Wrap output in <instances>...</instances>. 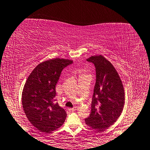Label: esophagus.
Segmentation results:
<instances>
[{"label": "esophagus", "instance_id": "obj_1", "mask_svg": "<svg viewBox=\"0 0 150 150\" xmlns=\"http://www.w3.org/2000/svg\"><path fill=\"white\" fill-rule=\"evenodd\" d=\"M77 107H73V108L69 109V111H70V112H73V111H75L77 110Z\"/></svg>", "mask_w": 150, "mask_h": 150}]
</instances>
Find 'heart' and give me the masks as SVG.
I'll return each instance as SVG.
<instances>
[{
    "instance_id": "heart-1",
    "label": "heart",
    "mask_w": 150,
    "mask_h": 150,
    "mask_svg": "<svg viewBox=\"0 0 150 150\" xmlns=\"http://www.w3.org/2000/svg\"><path fill=\"white\" fill-rule=\"evenodd\" d=\"M85 75L84 74V70H82L81 71V75Z\"/></svg>"
}]
</instances>
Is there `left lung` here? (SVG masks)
Returning <instances> with one entry per match:
<instances>
[{
	"mask_svg": "<svg viewBox=\"0 0 150 150\" xmlns=\"http://www.w3.org/2000/svg\"><path fill=\"white\" fill-rule=\"evenodd\" d=\"M88 62L96 68L90 116L85 119L86 125L101 132L117 121L124 106V90L122 81L113 64L102 55L92 56Z\"/></svg>",
	"mask_w": 150,
	"mask_h": 150,
	"instance_id": "1",
	"label": "left lung"
}]
</instances>
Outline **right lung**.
I'll list each match as a JSON object with an SVG mask.
<instances>
[{
	"label": "right lung",
	"mask_w": 150,
	"mask_h": 150,
	"mask_svg": "<svg viewBox=\"0 0 150 150\" xmlns=\"http://www.w3.org/2000/svg\"><path fill=\"white\" fill-rule=\"evenodd\" d=\"M73 61L54 58L40 63L28 76L22 91L24 113L33 125L42 132H51L64 124L67 112L54 98L56 85L62 69Z\"/></svg>",
	"instance_id": "obj_1"
}]
</instances>
